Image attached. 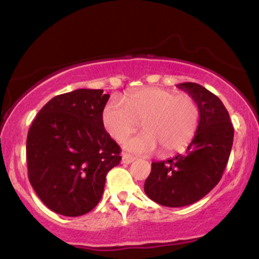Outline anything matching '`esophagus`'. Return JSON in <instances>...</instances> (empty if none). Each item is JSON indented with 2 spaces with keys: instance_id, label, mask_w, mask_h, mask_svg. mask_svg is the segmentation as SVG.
Returning <instances> with one entry per match:
<instances>
[{
  "instance_id": "34e87169",
  "label": "esophagus",
  "mask_w": 259,
  "mask_h": 259,
  "mask_svg": "<svg viewBox=\"0 0 259 259\" xmlns=\"http://www.w3.org/2000/svg\"><path fill=\"white\" fill-rule=\"evenodd\" d=\"M134 160H135V157L130 156V154L127 153H124L123 156H121V163H123V164H130Z\"/></svg>"
}]
</instances>
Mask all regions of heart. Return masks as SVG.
I'll use <instances>...</instances> for the list:
<instances>
[{
  "instance_id": "b5f03b06",
  "label": "heart",
  "mask_w": 259,
  "mask_h": 259,
  "mask_svg": "<svg viewBox=\"0 0 259 259\" xmlns=\"http://www.w3.org/2000/svg\"><path fill=\"white\" fill-rule=\"evenodd\" d=\"M106 132L124 141L142 123L145 133L129 139L124 147L136 154L163 156L184 150L197 132L200 107L192 96L162 88H144L126 95L124 102L111 99L102 111Z\"/></svg>"
}]
</instances>
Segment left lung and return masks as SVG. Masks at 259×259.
Wrapping results in <instances>:
<instances>
[{"label": "left lung", "instance_id": "obj_1", "mask_svg": "<svg viewBox=\"0 0 259 259\" xmlns=\"http://www.w3.org/2000/svg\"><path fill=\"white\" fill-rule=\"evenodd\" d=\"M200 107V123L185 154L152 163L145 181L151 200L165 207H184L204 197L227 167L234 140V127L224 105L214 94L196 82L178 85Z\"/></svg>", "mask_w": 259, "mask_h": 259}]
</instances>
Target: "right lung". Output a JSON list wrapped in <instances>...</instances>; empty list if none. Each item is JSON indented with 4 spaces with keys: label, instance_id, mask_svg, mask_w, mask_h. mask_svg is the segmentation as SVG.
Listing matches in <instances>:
<instances>
[{
    "label": "right lung",
    "instance_id": "add662e5",
    "mask_svg": "<svg viewBox=\"0 0 259 259\" xmlns=\"http://www.w3.org/2000/svg\"><path fill=\"white\" fill-rule=\"evenodd\" d=\"M108 94L79 89L53 97L31 123L26 139L28 177L50 209L65 217L97 206L106 175L120 163V147L106 132Z\"/></svg>",
    "mask_w": 259,
    "mask_h": 259
}]
</instances>
